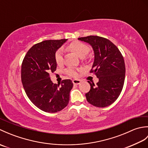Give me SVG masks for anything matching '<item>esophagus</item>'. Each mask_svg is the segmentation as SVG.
<instances>
[{"instance_id":"1","label":"esophagus","mask_w":148,"mask_h":148,"mask_svg":"<svg viewBox=\"0 0 148 148\" xmlns=\"http://www.w3.org/2000/svg\"><path fill=\"white\" fill-rule=\"evenodd\" d=\"M72 83L75 85H78V84H79L81 83V81L79 79H73L72 80Z\"/></svg>"}]
</instances>
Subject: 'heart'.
<instances>
[{
    "label": "heart",
    "instance_id": "heart-1",
    "mask_svg": "<svg viewBox=\"0 0 148 148\" xmlns=\"http://www.w3.org/2000/svg\"><path fill=\"white\" fill-rule=\"evenodd\" d=\"M67 49L74 52L80 58H84L90 51V48L85 44L80 41H74L69 44ZM55 61L56 64L60 65L63 62V52L61 49H58L55 53ZM65 73L72 77H77L78 76V71L77 69L69 67L65 70Z\"/></svg>",
    "mask_w": 148,
    "mask_h": 148
}]
</instances>
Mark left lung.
<instances>
[{"instance_id": "obj_1", "label": "left lung", "mask_w": 148, "mask_h": 148, "mask_svg": "<svg viewBox=\"0 0 148 148\" xmlns=\"http://www.w3.org/2000/svg\"><path fill=\"white\" fill-rule=\"evenodd\" d=\"M92 46L94 61L90 72L99 78L95 85L91 83L90 90L85 94L87 101L91 104L105 108L118 98L123 89L125 77L124 59L118 48L111 40L102 37L90 36L79 37Z\"/></svg>"}]
</instances>
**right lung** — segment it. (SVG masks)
<instances>
[{
  "label": "right lung",
  "instance_id": "right-lung-1",
  "mask_svg": "<svg viewBox=\"0 0 148 148\" xmlns=\"http://www.w3.org/2000/svg\"><path fill=\"white\" fill-rule=\"evenodd\" d=\"M67 40H48L36 44L28 51L22 63L21 81L27 95L45 112L60 111L69 102L72 81L65 79L61 84H54L49 76V72L56 69L55 53Z\"/></svg>",
  "mask_w": 148,
  "mask_h": 148
}]
</instances>
